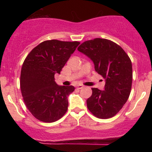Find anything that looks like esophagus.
<instances>
[{
    "label": "esophagus",
    "instance_id": "34e87169",
    "mask_svg": "<svg viewBox=\"0 0 152 152\" xmlns=\"http://www.w3.org/2000/svg\"><path fill=\"white\" fill-rule=\"evenodd\" d=\"M76 88H77V89H82V88H84V86L81 85V84H78V85L76 86Z\"/></svg>",
    "mask_w": 152,
    "mask_h": 152
}]
</instances>
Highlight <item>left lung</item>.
Returning a JSON list of instances; mask_svg holds the SVG:
<instances>
[{
	"label": "left lung",
	"instance_id": "1",
	"mask_svg": "<svg viewBox=\"0 0 152 152\" xmlns=\"http://www.w3.org/2000/svg\"><path fill=\"white\" fill-rule=\"evenodd\" d=\"M94 64L95 71L106 80L104 91L91 88L87 100L90 112L99 119H109L119 113L129 96L132 83V67L122 47L107 39L84 42L77 48Z\"/></svg>",
	"mask_w": 152,
	"mask_h": 152
}]
</instances>
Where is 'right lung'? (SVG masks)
<instances>
[{"mask_svg": "<svg viewBox=\"0 0 152 152\" xmlns=\"http://www.w3.org/2000/svg\"><path fill=\"white\" fill-rule=\"evenodd\" d=\"M79 42L46 40L29 52L21 68L20 90L26 107L35 118L53 123L68 110V96L73 86H59L55 74H60Z\"/></svg>", "mask_w": 152, "mask_h": 152, "instance_id": "1", "label": "right lung"}]
</instances>
